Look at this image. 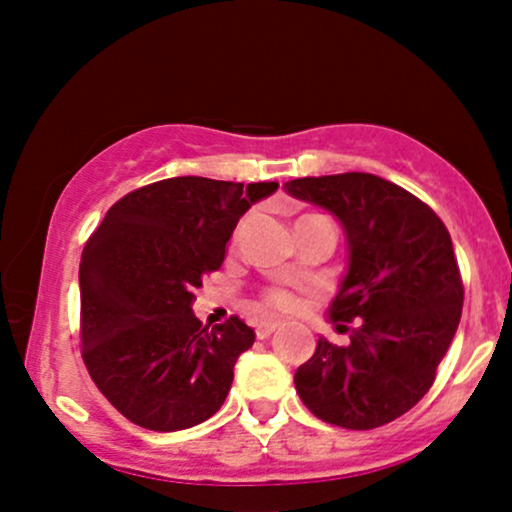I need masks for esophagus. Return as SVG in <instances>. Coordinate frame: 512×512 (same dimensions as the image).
Returning a JSON list of instances; mask_svg holds the SVG:
<instances>
[{
    "mask_svg": "<svg viewBox=\"0 0 512 512\" xmlns=\"http://www.w3.org/2000/svg\"><path fill=\"white\" fill-rule=\"evenodd\" d=\"M276 327H279V322H276V320H262V322H257L255 332H257V337H260V339H267L269 334L276 332Z\"/></svg>",
    "mask_w": 512,
    "mask_h": 512,
    "instance_id": "obj_1",
    "label": "esophagus"
}]
</instances>
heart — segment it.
<instances>
[{"instance_id": "heart-1", "label": "heart", "mask_w": 512, "mask_h": 512, "mask_svg": "<svg viewBox=\"0 0 512 512\" xmlns=\"http://www.w3.org/2000/svg\"><path fill=\"white\" fill-rule=\"evenodd\" d=\"M264 303H267V308L279 310V313H289V310L296 308V298L284 289H272L264 293Z\"/></svg>"}]
</instances>
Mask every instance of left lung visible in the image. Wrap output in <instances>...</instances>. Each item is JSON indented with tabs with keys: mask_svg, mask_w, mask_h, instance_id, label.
<instances>
[{
	"mask_svg": "<svg viewBox=\"0 0 512 512\" xmlns=\"http://www.w3.org/2000/svg\"><path fill=\"white\" fill-rule=\"evenodd\" d=\"M289 195L332 211L349 240V269L330 305L351 342L317 339L296 392L317 419L349 431L395 421L436 380L460 325L464 286L445 223L404 187L370 173L286 182Z\"/></svg>",
	"mask_w": 512,
	"mask_h": 512,
	"instance_id": "left-lung-1",
	"label": "left lung"
}]
</instances>
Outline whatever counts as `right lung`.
<instances>
[{
    "mask_svg": "<svg viewBox=\"0 0 512 512\" xmlns=\"http://www.w3.org/2000/svg\"><path fill=\"white\" fill-rule=\"evenodd\" d=\"M279 182H151L108 209L81 252V356L132 424L182 431L221 409L238 356L255 342L240 317L214 330L192 313L240 216Z\"/></svg>",
    "mask_w": 512,
    "mask_h": 512,
    "instance_id": "1",
    "label": "right lung"
}]
</instances>
